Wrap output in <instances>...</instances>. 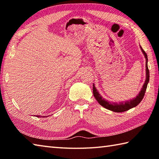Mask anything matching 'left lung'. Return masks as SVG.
I'll return each instance as SVG.
<instances>
[{"instance_id": "1", "label": "left lung", "mask_w": 159, "mask_h": 159, "mask_svg": "<svg viewBox=\"0 0 159 159\" xmlns=\"http://www.w3.org/2000/svg\"><path fill=\"white\" fill-rule=\"evenodd\" d=\"M140 49L143 53L144 58H145L146 59V80L143 86V88L141 89V91L139 92L138 96H136L135 98H133L131 100H129V101L119 102H110L109 101H107V100H105L104 98H102V96L99 93L98 91L96 89L95 85L93 84V96L96 99V101H98V103L101 105H102L103 107L115 112H125V111H127L130 109H131V108H133L137 106V105L140 103V102L142 101V100H143V98H144V93H145V91L147 89V84H148L149 81V71L148 69V66H147V62H148L147 55L145 53V52H144L143 49V48H142L141 46H140Z\"/></svg>"}]
</instances>
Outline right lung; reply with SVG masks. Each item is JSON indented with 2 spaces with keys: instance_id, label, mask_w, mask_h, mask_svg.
I'll return each instance as SVG.
<instances>
[{
  "instance_id": "add662e5",
  "label": "right lung",
  "mask_w": 159,
  "mask_h": 159,
  "mask_svg": "<svg viewBox=\"0 0 159 159\" xmlns=\"http://www.w3.org/2000/svg\"><path fill=\"white\" fill-rule=\"evenodd\" d=\"M46 116H40V115H38L37 116V117H45Z\"/></svg>"
}]
</instances>
